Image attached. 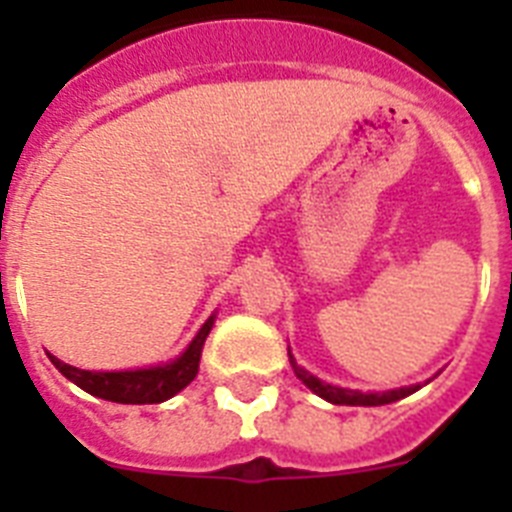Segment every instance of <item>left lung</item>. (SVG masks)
<instances>
[{
  "label": "left lung",
  "instance_id": "1",
  "mask_svg": "<svg viewBox=\"0 0 512 512\" xmlns=\"http://www.w3.org/2000/svg\"><path fill=\"white\" fill-rule=\"evenodd\" d=\"M289 364L295 369L297 377L310 387L312 392L323 400L333 402V405H366V408H374V405H390V402L402 400V397L413 395L415 390H420V384H413V387H402V390H390V392H356V390H346V387H333V384H325L320 382L318 377H312L310 372H305L302 366H297L295 356L289 354Z\"/></svg>",
  "mask_w": 512,
  "mask_h": 512
}]
</instances>
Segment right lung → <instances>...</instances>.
<instances>
[{
  "mask_svg": "<svg viewBox=\"0 0 512 512\" xmlns=\"http://www.w3.org/2000/svg\"><path fill=\"white\" fill-rule=\"evenodd\" d=\"M212 323H215V318H210L202 325L200 333L194 336V341L189 343V348L179 359L164 366H151V369H135V372H84V369H76L71 364H63L61 359L51 354H48V359L53 361V366L63 377L79 384L81 390L89 392V395L120 402V405H156V402H164L174 397L176 392H182L197 377L202 346H205V338L210 336Z\"/></svg>",
  "mask_w": 512,
  "mask_h": 512,
  "instance_id": "right-lung-1",
  "label": "right lung"
}]
</instances>
